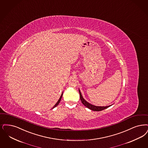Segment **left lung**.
<instances>
[{
    "mask_svg": "<svg viewBox=\"0 0 148 148\" xmlns=\"http://www.w3.org/2000/svg\"><path fill=\"white\" fill-rule=\"evenodd\" d=\"M79 94H80V100L83 103V105L85 106L88 107L89 109H90L91 110H92V111H100L102 110H103L105 109H106L107 108L111 106V105H110V106H96L95 105H93L92 104H90V103H89L88 102H87L85 100L84 98H83V96L82 95V93L80 91V90L79 89Z\"/></svg>",
    "mask_w": 148,
    "mask_h": 148,
    "instance_id": "left-lung-1",
    "label": "left lung"
}]
</instances>
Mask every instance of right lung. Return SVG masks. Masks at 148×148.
I'll list each match as a JSON object with an SVG mask.
<instances>
[{
	"label": "right lung",
	"mask_w": 148,
	"mask_h": 148,
	"mask_svg": "<svg viewBox=\"0 0 148 148\" xmlns=\"http://www.w3.org/2000/svg\"><path fill=\"white\" fill-rule=\"evenodd\" d=\"M62 95H63V92H62V95H61V96H60V98H59V100H58V101H57V102L56 103V105L54 106L53 107V108H52V109L53 108H54V107H56L57 106L58 104L59 103V102H60V100H61V99H62Z\"/></svg>",
	"instance_id": "obj_1"
}]
</instances>
